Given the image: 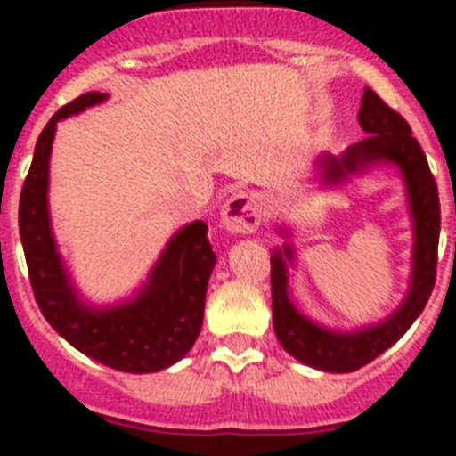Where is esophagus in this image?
I'll return each mask as SVG.
<instances>
[{"label":"esophagus","instance_id":"34e87169","mask_svg":"<svg viewBox=\"0 0 456 456\" xmlns=\"http://www.w3.org/2000/svg\"><path fill=\"white\" fill-rule=\"evenodd\" d=\"M263 209L260 193H232L221 208V224L231 235H251L263 221Z\"/></svg>","mask_w":456,"mask_h":456}]
</instances>
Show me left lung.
<instances>
[{
    "label": "left lung",
    "instance_id": "1",
    "mask_svg": "<svg viewBox=\"0 0 456 456\" xmlns=\"http://www.w3.org/2000/svg\"><path fill=\"white\" fill-rule=\"evenodd\" d=\"M358 123L368 132L363 141L349 146L342 155H322L317 159L324 187H338L349 175L363 173L379 164L400 168L413 224V257H411L409 292L400 308L379 324L361 326L356 331H336L305 317L292 301L288 265H294L292 244L272 253V313L273 331L285 352L301 363L322 372H354L384 354L400 340L409 326L425 310L436 283V253L441 235L438 189L420 143L395 109H390L372 88H365ZM288 235L285 228H281Z\"/></svg>",
    "mask_w": 456,
    "mask_h": 456
}]
</instances>
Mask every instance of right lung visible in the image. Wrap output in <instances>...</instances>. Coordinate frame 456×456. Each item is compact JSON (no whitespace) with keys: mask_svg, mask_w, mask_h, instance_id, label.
<instances>
[{"mask_svg":"<svg viewBox=\"0 0 456 456\" xmlns=\"http://www.w3.org/2000/svg\"><path fill=\"white\" fill-rule=\"evenodd\" d=\"M104 100L107 93H84L59 109L40 132L20 193V240L36 304L63 340L107 368L132 374L159 372L187 356L199 338L216 256L209 247L208 225L193 221L168 240L134 297L114 305H93L82 299L52 232L50 155L56 123Z\"/></svg>","mask_w":456,"mask_h":456,"instance_id":"obj_1","label":"right lung"}]
</instances>
